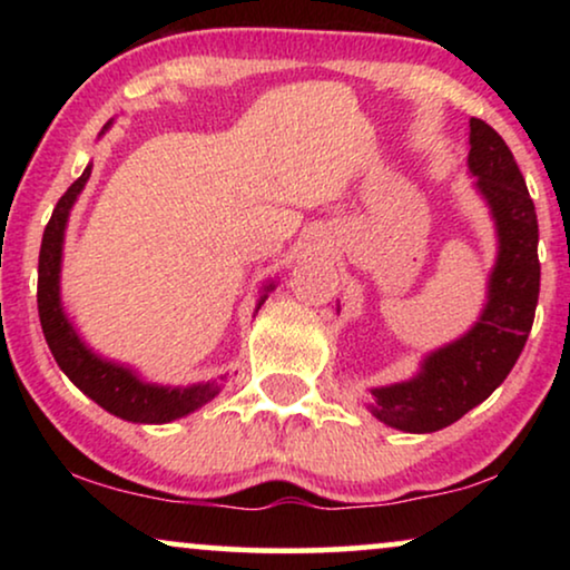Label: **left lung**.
<instances>
[{
  "label": "left lung",
  "mask_w": 570,
  "mask_h": 570,
  "mask_svg": "<svg viewBox=\"0 0 570 570\" xmlns=\"http://www.w3.org/2000/svg\"><path fill=\"white\" fill-rule=\"evenodd\" d=\"M470 170L493 209L501 252L490 275L488 306L474 330L428 357L412 381L373 389L371 412L407 433L441 431L485 402L519 361L540 298L537 213L524 176L503 137L470 119Z\"/></svg>",
  "instance_id": "obj_1"
}]
</instances>
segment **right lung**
Here are the masks:
<instances>
[{"mask_svg": "<svg viewBox=\"0 0 570 570\" xmlns=\"http://www.w3.org/2000/svg\"><path fill=\"white\" fill-rule=\"evenodd\" d=\"M90 178V166L82 176L61 194L53 207L51 220L43 230L41 254H38V316H41L43 337L59 368L67 373L69 381L98 402L100 407L121 420L131 423H168V420L184 417L217 394V384H197L186 389L153 386L139 381L135 373L116 363L100 361L82 345L72 326L61 314L59 303V267H61V240H65V225L72 209L77 194ZM272 287V285H269ZM267 287V291H269ZM267 298V295H264ZM262 298V303H264ZM259 303V306H262Z\"/></svg>", "mask_w": 570, "mask_h": 570, "instance_id": "add662e5", "label": "right lung"}]
</instances>
